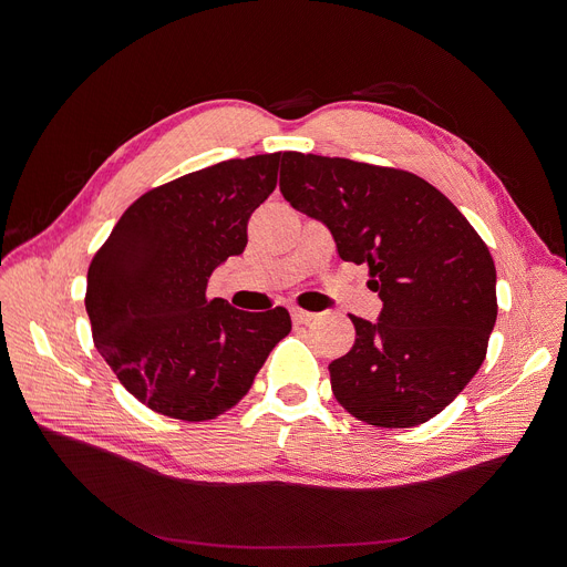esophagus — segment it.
<instances>
[{"instance_id":"1","label":"esophagus","mask_w":567,"mask_h":567,"mask_svg":"<svg viewBox=\"0 0 567 567\" xmlns=\"http://www.w3.org/2000/svg\"><path fill=\"white\" fill-rule=\"evenodd\" d=\"M291 319H293V323H310L317 319V315L301 310V308H291Z\"/></svg>"}]
</instances>
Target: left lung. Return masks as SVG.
Instances as JSON below:
<instances>
[{
	"label": "left lung",
	"mask_w": 567,
	"mask_h": 567,
	"mask_svg": "<svg viewBox=\"0 0 567 567\" xmlns=\"http://www.w3.org/2000/svg\"><path fill=\"white\" fill-rule=\"evenodd\" d=\"M280 193L331 229L344 261L368 264L379 321L329 365L336 400L374 427H413L481 370L496 321V268L460 208L404 169L285 152Z\"/></svg>",
	"instance_id": "1"
}]
</instances>
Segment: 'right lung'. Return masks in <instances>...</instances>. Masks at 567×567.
Listing matches in <instances>:
<instances>
[{"label":"right lung","instance_id":"right-lung-1","mask_svg":"<svg viewBox=\"0 0 567 567\" xmlns=\"http://www.w3.org/2000/svg\"><path fill=\"white\" fill-rule=\"evenodd\" d=\"M282 152L231 158L137 197L86 274L99 353L152 411L202 423L244 400L291 331L285 308L244 312L206 299L216 266L241 255L248 220L276 190Z\"/></svg>","mask_w":567,"mask_h":567}]
</instances>
